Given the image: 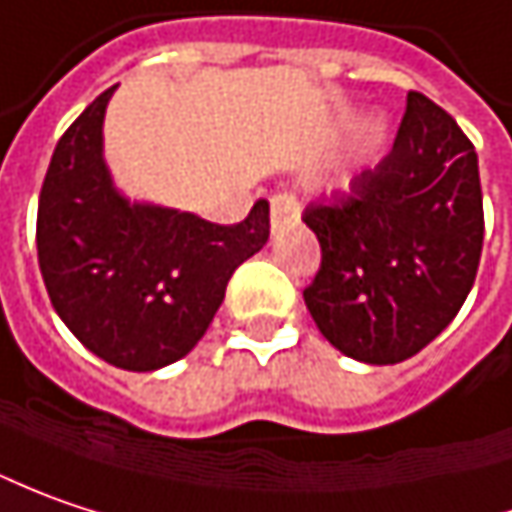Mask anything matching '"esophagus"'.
I'll list each match as a JSON object with an SVG mask.
<instances>
[{"label":"esophagus","instance_id":"obj_1","mask_svg":"<svg viewBox=\"0 0 512 512\" xmlns=\"http://www.w3.org/2000/svg\"><path fill=\"white\" fill-rule=\"evenodd\" d=\"M296 218H299V201H296V195H291V192H276L270 198V227L273 230H282V227L294 224Z\"/></svg>","mask_w":512,"mask_h":512}]
</instances>
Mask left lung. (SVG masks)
Listing matches in <instances>:
<instances>
[{"label": "left lung", "mask_w": 512, "mask_h": 512, "mask_svg": "<svg viewBox=\"0 0 512 512\" xmlns=\"http://www.w3.org/2000/svg\"><path fill=\"white\" fill-rule=\"evenodd\" d=\"M302 221L322 247L302 291L322 337L371 366L409 360L455 320L475 282L484 242L475 146L441 106L409 91L392 152Z\"/></svg>", "instance_id": "left-lung-1"}]
</instances>
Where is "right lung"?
Returning <instances> with one entry per match:
<instances>
[{
    "label": "right lung",
    "instance_id": "obj_1",
    "mask_svg": "<svg viewBox=\"0 0 512 512\" xmlns=\"http://www.w3.org/2000/svg\"><path fill=\"white\" fill-rule=\"evenodd\" d=\"M106 89L57 143L37 210L39 270L54 311L100 360L155 371L187 357L233 270L270 236L268 201L239 224L138 204L103 161Z\"/></svg>",
    "mask_w": 512,
    "mask_h": 512
}]
</instances>
